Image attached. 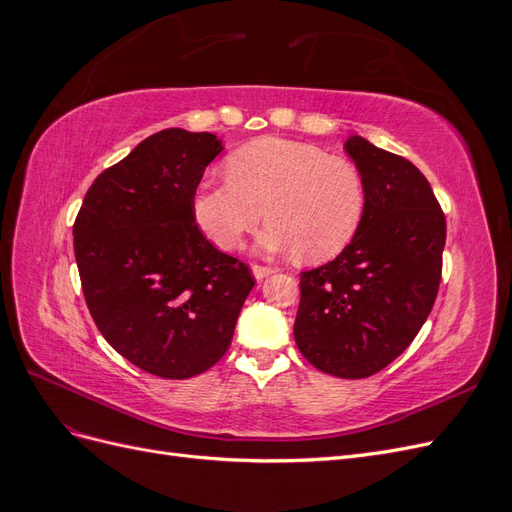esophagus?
Segmentation results:
<instances>
[{"label": "esophagus", "mask_w": 512, "mask_h": 512, "mask_svg": "<svg viewBox=\"0 0 512 512\" xmlns=\"http://www.w3.org/2000/svg\"><path fill=\"white\" fill-rule=\"evenodd\" d=\"M271 273H275L271 267H262V265L252 267V275L256 277V280H265V277H269Z\"/></svg>", "instance_id": "34e87169"}]
</instances>
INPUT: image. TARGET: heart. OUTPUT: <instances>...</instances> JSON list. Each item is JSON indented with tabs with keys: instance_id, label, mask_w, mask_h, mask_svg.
<instances>
[{
	"instance_id": "heart-1",
	"label": "heart",
	"mask_w": 512,
	"mask_h": 512,
	"mask_svg": "<svg viewBox=\"0 0 512 512\" xmlns=\"http://www.w3.org/2000/svg\"><path fill=\"white\" fill-rule=\"evenodd\" d=\"M365 203V183L352 162L309 143L258 138L228 158V179L198 185L192 209L220 250H237L267 215L258 252L324 262L356 237Z\"/></svg>"
}]
</instances>
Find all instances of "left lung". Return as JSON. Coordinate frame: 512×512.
<instances>
[{
    "label": "left lung",
    "instance_id": "left-lung-1",
    "mask_svg": "<svg viewBox=\"0 0 512 512\" xmlns=\"http://www.w3.org/2000/svg\"><path fill=\"white\" fill-rule=\"evenodd\" d=\"M344 149L365 183L359 232L335 260L301 273L294 342L316 369L367 378L393 363L436 301L446 220L425 175L350 134Z\"/></svg>",
    "mask_w": 512,
    "mask_h": 512
}]
</instances>
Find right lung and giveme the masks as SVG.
<instances>
[{
  "mask_svg": "<svg viewBox=\"0 0 512 512\" xmlns=\"http://www.w3.org/2000/svg\"><path fill=\"white\" fill-rule=\"evenodd\" d=\"M224 149L209 132L168 128L91 183L74 256L96 327L147 374L185 380L226 354L254 277L205 239L194 194Z\"/></svg>",
  "mask_w": 512,
  "mask_h": 512,
  "instance_id": "obj_1",
  "label": "right lung"
}]
</instances>
